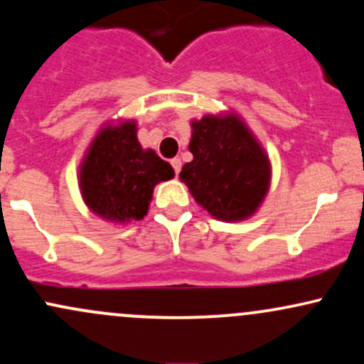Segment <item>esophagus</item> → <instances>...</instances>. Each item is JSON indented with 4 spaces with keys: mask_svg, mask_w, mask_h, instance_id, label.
<instances>
[{
    "mask_svg": "<svg viewBox=\"0 0 364 364\" xmlns=\"http://www.w3.org/2000/svg\"><path fill=\"white\" fill-rule=\"evenodd\" d=\"M171 166H173L174 173L179 174V171H181V159H178V157L171 159Z\"/></svg>",
    "mask_w": 364,
    "mask_h": 364,
    "instance_id": "34e87169",
    "label": "esophagus"
}]
</instances>
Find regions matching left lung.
Listing matches in <instances>:
<instances>
[{
	"instance_id": "obj_1",
	"label": "left lung",
	"mask_w": 364,
	"mask_h": 364,
	"mask_svg": "<svg viewBox=\"0 0 364 364\" xmlns=\"http://www.w3.org/2000/svg\"><path fill=\"white\" fill-rule=\"evenodd\" d=\"M193 161L179 173L203 209L221 221L255 213L269 186V161L237 115H205L191 122Z\"/></svg>"
}]
</instances>
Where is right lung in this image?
<instances>
[{"label":"right lung","instance_id":"add662e5","mask_svg":"<svg viewBox=\"0 0 364 364\" xmlns=\"http://www.w3.org/2000/svg\"><path fill=\"white\" fill-rule=\"evenodd\" d=\"M174 178L169 162L143 150L133 121L107 126L91 143L81 173L82 197L100 218L115 223L139 221L149 213L154 186Z\"/></svg>","mask_w":364,"mask_h":364}]
</instances>
